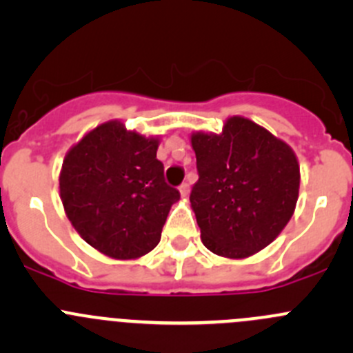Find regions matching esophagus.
Returning a JSON list of instances; mask_svg holds the SVG:
<instances>
[{
    "label": "esophagus",
    "mask_w": 353,
    "mask_h": 353,
    "mask_svg": "<svg viewBox=\"0 0 353 353\" xmlns=\"http://www.w3.org/2000/svg\"><path fill=\"white\" fill-rule=\"evenodd\" d=\"M179 193H181V196H183V198L190 196V184H188V183L181 184V186H179Z\"/></svg>",
    "instance_id": "1"
}]
</instances>
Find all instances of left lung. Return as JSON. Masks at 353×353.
Masks as SVG:
<instances>
[{"mask_svg": "<svg viewBox=\"0 0 353 353\" xmlns=\"http://www.w3.org/2000/svg\"><path fill=\"white\" fill-rule=\"evenodd\" d=\"M191 145L199 179L190 201L205 248L243 259L272 244L297 205L294 150L243 116L229 117L220 134L194 131Z\"/></svg>", "mask_w": 353, "mask_h": 353, "instance_id": "obj_1", "label": "left lung"}]
</instances>
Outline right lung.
Segmentation results:
<instances>
[{"instance_id":"add662e5","label":"right lung","mask_w":353,"mask_h":353,"mask_svg":"<svg viewBox=\"0 0 353 353\" xmlns=\"http://www.w3.org/2000/svg\"><path fill=\"white\" fill-rule=\"evenodd\" d=\"M160 140L108 121L68 150L59 196L81 239L114 259H137L159 244L170 206L179 201L157 159Z\"/></svg>"}]
</instances>
